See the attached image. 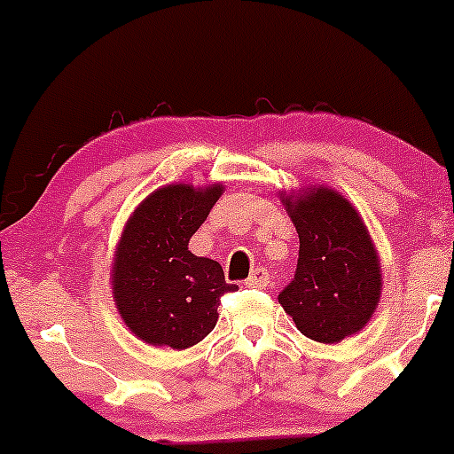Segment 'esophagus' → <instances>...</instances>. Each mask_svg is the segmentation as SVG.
I'll return each mask as SVG.
<instances>
[{"mask_svg": "<svg viewBox=\"0 0 454 454\" xmlns=\"http://www.w3.org/2000/svg\"><path fill=\"white\" fill-rule=\"evenodd\" d=\"M270 283V277H268V270L265 268H254L253 274H250L248 278H246V286L248 287H265Z\"/></svg>", "mask_w": 454, "mask_h": 454, "instance_id": "34e87169", "label": "esophagus"}]
</instances>
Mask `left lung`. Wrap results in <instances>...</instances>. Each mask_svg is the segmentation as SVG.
Here are the masks:
<instances>
[{"instance_id":"left-lung-1","label":"left lung","mask_w":454,"mask_h":454,"mask_svg":"<svg viewBox=\"0 0 454 454\" xmlns=\"http://www.w3.org/2000/svg\"><path fill=\"white\" fill-rule=\"evenodd\" d=\"M299 232V263L278 303L303 336L336 345L363 332L382 294V265L367 223L327 186L283 193Z\"/></svg>"}]
</instances>
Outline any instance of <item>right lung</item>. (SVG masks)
<instances>
[{
	"label": "right lung",
	"instance_id": "add662e5",
	"mask_svg": "<svg viewBox=\"0 0 454 454\" xmlns=\"http://www.w3.org/2000/svg\"><path fill=\"white\" fill-rule=\"evenodd\" d=\"M223 184H167L136 206L114 253V303L129 332L153 347L189 349L217 325L226 292L217 261L195 256L191 237L208 217Z\"/></svg>",
	"mask_w": 454,
	"mask_h": 454
}]
</instances>
